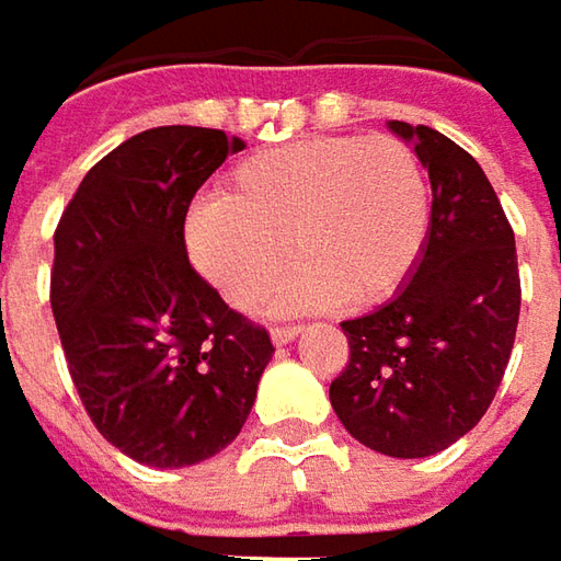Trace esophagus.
I'll return each instance as SVG.
<instances>
[{
  "label": "esophagus",
  "instance_id": "obj_1",
  "mask_svg": "<svg viewBox=\"0 0 561 561\" xmlns=\"http://www.w3.org/2000/svg\"><path fill=\"white\" fill-rule=\"evenodd\" d=\"M299 336V327H274L272 330V342L274 345H287Z\"/></svg>",
  "mask_w": 561,
  "mask_h": 561
}]
</instances>
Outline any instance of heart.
<instances>
[{"label": "heart", "instance_id": "heart-1", "mask_svg": "<svg viewBox=\"0 0 561 561\" xmlns=\"http://www.w3.org/2000/svg\"><path fill=\"white\" fill-rule=\"evenodd\" d=\"M426 172L389 135H311L247 157L225 197H203L184 219V247L228 306L265 302L289 253L302 265L274 308L302 314L374 308L408 284L426 250Z\"/></svg>", "mask_w": 561, "mask_h": 561}]
</instances>
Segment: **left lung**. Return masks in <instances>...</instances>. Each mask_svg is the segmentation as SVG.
<instances>
[{
	"instance_id": "left-lung-1",
	"label": "left lung",
	"mask_w": 561,
	"mask_h": 561,
	"mask_svg": "<svg viewBox=\"0 0 561 561\" xmlns=\"http://www.w3.org/2000/svg\"><path fill=\"white\" fill-rule=\"evenodd\" d=\"M432 184L426 250L377 311L342 321L348 364L330 404L360 445L432 457L463 438L497 394L516 342V237L482 167L430 126L389 119Z\"/></svg>"
}]
</instances>
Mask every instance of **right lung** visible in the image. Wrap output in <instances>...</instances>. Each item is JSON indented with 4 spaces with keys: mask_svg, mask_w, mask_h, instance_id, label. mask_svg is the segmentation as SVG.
Segmentation results:
<instances>
[{
    "mask_svg": "<svg viewBox=\"0 0 561 561\" xmlns=\"http://www.w3.org/2000/svg\"><path fill=\"white\" fill-rule=\"evenodd\" d=\"M247 145L160 126L111 150L55 231L51 311L95 430L135 463L182 469L243 430L274 345L191 268L184 216Z\"/></svg>",
    "mask_w": 561,
    "mask_h": 561,
    "instance_id": "1",
    "label": "right lung"
}]
</instances>
